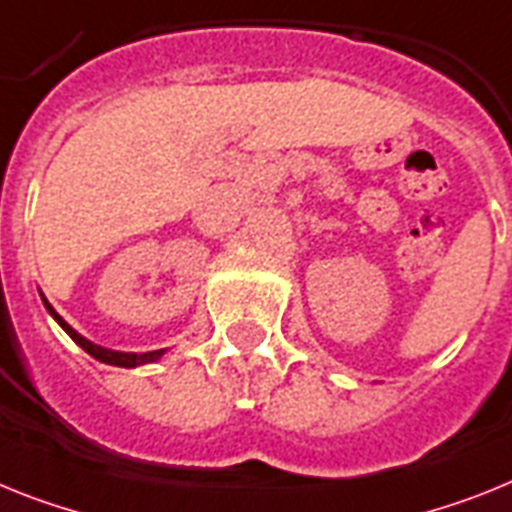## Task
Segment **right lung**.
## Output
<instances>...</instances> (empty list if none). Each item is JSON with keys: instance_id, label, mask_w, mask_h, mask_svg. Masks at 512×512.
<instances>
[{"instance_id": "1", "label": "right lung", "mask_w": 512, "mask_h": 512, "mask_svg": "<svg viewBox=\"0 0 512 512\" xmlns=\"http://www.w3.org/2000/svg\"><path fill=\"white\" fill-rule=\"evenodd\" d=\"M44 304H46V309H49V315L54 317V320H57L59 325H62L64 333H67V336H70L72 341H75L77 346H80V349L88 351V354L93 356V359H98V362H103V364H114V367H140V364L158 362V359H161V356L166 354V349L145 351V354H130V351H111V349H103V346H96V343H90L88 338L80 336V333H77V330H72L70 325H67V322H64L62 317L57 315V309L51 307V304L46 302V299H44Z\"/></svg>"}]
</instances>
